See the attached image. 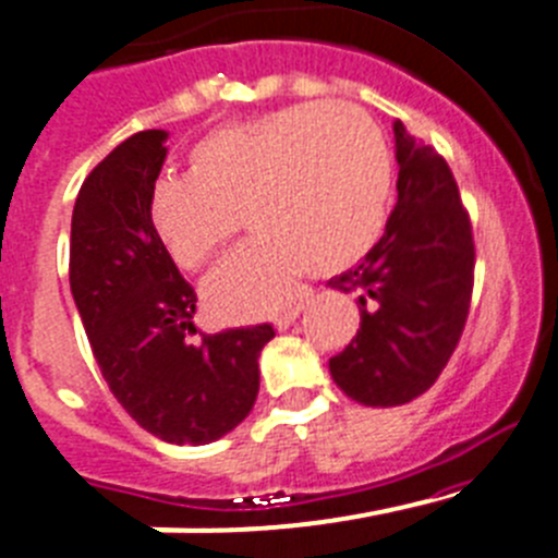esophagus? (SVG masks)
<instances>
[{
  "label": "esophagus",
  "mask_w": 558,
  "mask_h": 558,
  "mask_svg": "<svg viewBox=\"0 0 558 558\" xmlns=\"http://www.w3.org/2000/svg\"><path fill=\"white\" fill-rule=\"evenodd\" d=\"M303 311H305V303H300V305H294V308L283 311V314L275 316V327H278V330H289V327L294 325L296 316L303 314Z\"/></svg>",
  "instance_id": "34e87169"
}]
</instances>
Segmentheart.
I'll return each instance as SVG.
<instances>
[{
    "instance_id": "heart-1",
    "label": "heart",
    "mask_w": 558,
    "mask_h": 558,
    "mask_svg": "<svg viewBox=\"0 0 558 558\" xmlns=\"http://www.w3.org/2000/svg\"><path fill=\"white\" fill-rule=\"evenodd\" d=\"M192 173L161 175L148 217L179 267L211 262L242 226L255 233L203 283L211 314L269 316L305 272L332 275L379 242L393 195V154L372 114L352 104H294L211 132Z\"/></svg>"
}]
</instances>
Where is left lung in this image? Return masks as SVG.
<instances>
[{
    "mask_svg": "<svg viewBox=\"0 0 558 558\" xmlns=\"http://www.w3.org/2000/svg\"><path fill=\"white\" fill-rule=\"evenodd\" d=\"M397 206L357 267L327 280L357 296L361 330L330 357L338 388L366 408L413 402L460 343L473 291V233L449 165L402 121Z\"/></svg>",
    "mask_w": 558,
    "mask_h": 558,
    "instance_id": "8db88e82",
    "label": "left lung"
}]
</instances>
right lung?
<instances>
[{
    "instance_id": "add662e5",
    "label": "right lung",
    "mask_w": 558,
    "mask_h": 558,
    "mask_svg": "<svg viewBox=\"0 0 558 558\" xmlns=\"http://www.w3.org/2000/svg\"><path fill=\"white\" fill-rule=\"evenodd\" d=\"M168 132L148 129L104 156L71 217V294L114 399L165 444L203 446L242 424L258 397L272 325L192 343L197 294L156 236L150 190Z\"/></svg>"
}]
</instances>
